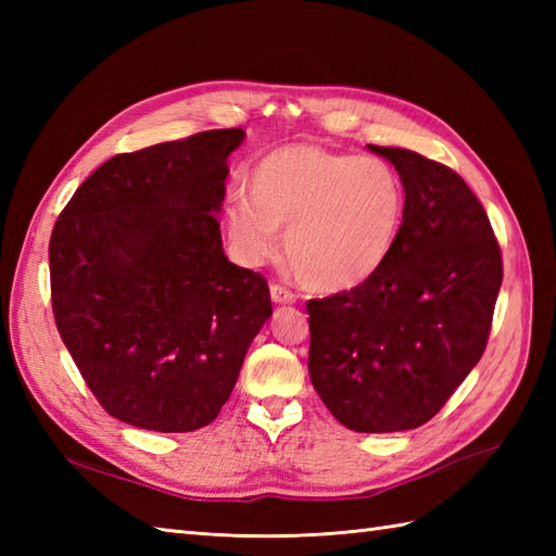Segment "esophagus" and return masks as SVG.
Listing matches in <instances>:
<instances>
[{
  "label": "esophagus",
  "mask_w": 556,
  "mask_h": 556,
  "mask_svg": "<svg viewBox=\"0 0 556 556\" xmlns=\"http://www.w3.org/2000/svg\"><path fill=\"white\" fill-rule=\"evenodd\" d=\"M269 296H271V301H275L277 305H291V303H296V293L289 291L287 287H281V285H271V287H269Z\"/></svg>",
  "instance_id": "obj_1"
}]
</instances>
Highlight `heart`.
Here are the masks:
<instances>
[{"mask_svg":"<svg viewBox=\"0 0 556 556\" xmlns=\"http://www.w3.org/2000/svg\"><path fill=\"white\" fill-rule=\"evenodd\" d=\"M248 195L224 205L233 253L263 265L279 253L305 287L351 291L370 281L392 257L404 231L406 186L380 157L311 143L275 148L248 172Z\"/></svg>","mask_w":556,"mask_h":556,"instance_id":"obj_1","label":"heart"}]
</instances>
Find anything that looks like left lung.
Returning <instances> with one entry per match:
<instances>
[{"label": "left lung", "mask_w": 556, "mask_h": 556, "mask_svg": "<svg viewBox=\"0 0 556 556\" xmlns=\"http://www.w3.org/2000/svg\"><path fill=\"white\" fill-rule=\"evenodd\" d=\"M368 148L404 179V231L370 281L308 301V372L349 430L401 432L428 422L478 365L502 253L456 172L413 150Z\"/></svg>", "instance_id": "obj_1"}]
</instances>
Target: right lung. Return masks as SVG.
Instances as JSON below:
<instances>
[{"instance_id":"add662e5","label":"right lung","mask_w":556,"mask_h":556,"mask_svg":"<svg viewBox=\"0 0 556 556\" xmlns=\"http://www.w3.org/2000/svg\"><path fill=\"white\" fill-rule=\"evenodd\" d=\"M243 138V128H219L114 155L54 224L56 329L116 420L205 428L269 320L267 281L229 263L217 222Z\"/></svg>"}]
</instances>
